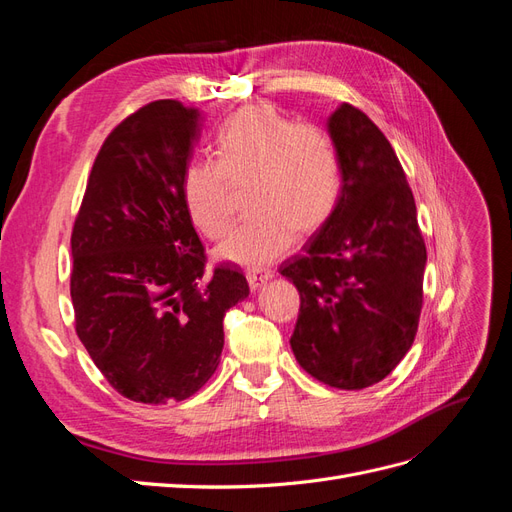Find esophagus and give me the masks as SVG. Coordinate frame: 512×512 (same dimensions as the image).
<instances>
[{
    "instance_id": "1",
    "label": "esophagus",
    "mask_w": 512,
    "mask_h": 512,
    "mask_svg": "<svg viewBox=\"0 0 512 512\" xmlns=\"http://www.w3.org/2000/svg\"><path fill=\"white\" fill-rule=\"evenodd\" d=\"M273 271L271 269H250L247 271V284H250L252 290H258L265 286L269 280H273Z\"/></svg>"
}]
</instances>
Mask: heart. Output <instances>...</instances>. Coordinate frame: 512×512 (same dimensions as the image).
Masks as SVG:
<instances>
[{
    "label": "heart",
    "instance_id": "1",
    "mask_svg": "<svg viewBox=\"0 0 512 512\" xmlns=\"http://www.w3.org/2000/svg\"><path fill=\"white\" fill-rule=\"evenodd\" d=\"M215 158L183 170L181 194L192 224L220 239L232 220V188L247 190L252 218L230 232L215 258L262 269L299 239L329 222L342 194V166L333 138L314 123L269 104L245 106L215 134Z\"/></svg>",
    "mask_w": 512,
    "mask_h": 512
}]
</instances>
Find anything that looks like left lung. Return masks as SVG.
Instances as JSON below:
<instances>
[{
  "mask_svg": "<svg viewBox=\"0 0 512 512\" xmlns=\"http://www.w3.org/2000/svg\"><path fill=\"white\" fill-rule=\"evenodd\" d=\"M327 132L342 194L329 222L280 273L301 297L294 359L333 389L359 391L389 376L414 342L427 250L404 168L376 123L339 104Z\"/></svg>",
  "mask_w": 512,
  "mask_h": 512,
  "instance_id": "obj_1",
  "label": "left lung"
}]
</instances>
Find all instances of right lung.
<instances>
[{
	"label": "right lung",
	"instance_id": "1",
	"mask_svg": "<svg viewBox=\"0 0 512 512\" xmlns=\"http://www.w3.org/2000/svg\"><path fill=\"white\" fill-rule=\"evenodd\" d=\"M203 111L143 106L108 134L72 230L76 335L117 393L141 404L192 397L213 376L224 316L250 294L243 273L205 275L181 179Z\"/></svg>",
	"mask_w": 512,
	"mask_h": 512
}]
</instances>
